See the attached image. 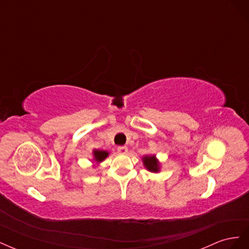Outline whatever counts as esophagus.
<instances>
[{
	"instance_id": "1",
	"label": "esophagus",
	"mask_w": 249,
	"mask_h": 249,
	"mask_svg": "<svg viewBox=\"0 0 249 249\" xmlns=\"http://www.w3.org/2000/svg\"><path fill=\"white\" fill-rule=\"evenodd\" d=\"M117 150H118V153H120V154H126L127 153V147L126 146H118Z\"/></svg>"
}]
</instances>
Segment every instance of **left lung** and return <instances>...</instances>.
<instances>
[{
  "label": "left lung",
  "mask_w": 249,
  "mask_h": 249,
  "mask_svg": "<svg viewBox=\"0 0 249 249\" xmlns=\"http://www.w3.org/2000/svg\"><path fill=\"white\" fill-rule=\"evenodd\" d=\"M143 162H144L145 167L149 171H158V170H159V164H158V161L156 160L155 156L144 157V158H143Z\"/></svg>",
  "instance_id": "1"
}]
</instances>
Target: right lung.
I'll list each match as a JSON object with an SVG mask.
<instances>
[{
  "label": "right lung",
  "mask_w": 249,
  "mask_h": 249,
  "mask_svg": "<svg viewBox=\"0 0 249 249\" xmlns=\"http://www.w3.org/2000/svg\"><path fill=\"white\" fill-rule=\"evenodd\" d=\"M94 158H95V161L97 162H102L105 158L108 156V153L105 152V150H94Z\"/></svg>",
  "instance_id": "add662e5"
}]
</instances>
